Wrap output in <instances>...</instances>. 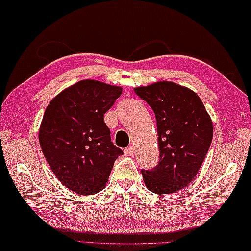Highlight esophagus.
Segmentation results:
<instances>
[{"mask_svg":"<svg viewBox=\"0 0 251 251\" xmlns=\"http://www.w3.org/2000/svg\"><path fill=\"white\" fill-rule=\"evenodd\" d=\"M123 152H125L126 155H133L134 153V148L132 146H130L128 148H126L125 150H123Z\"/></svg>","mask_w":251,"mask_h":251,"instance_id":"34e87169","label":"esophagus"}]
</instances>
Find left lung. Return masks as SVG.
<instances>
[{
	"label": "left lung",
	"mask_w": 251,
	"mask_h": 251,
	"mask_svg": "<svg viewBox=\"0 0 251 251\" xmlns=\"http://www.w3.org/2000/svg\"><path fill=\"white\" fill-rule=\"evenodd\" d=\"M155 113L160 160L142 170L149 191L171 194L187 186L203 164L213 139V123L200 97L188 88L159 81L134 88Z\"/></svg>",
	"instance_id": "obj_1"
}]
</instances>
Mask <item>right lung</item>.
I'll return each mask as SVG.
<instances>
[{"label": "right lung", "mask_w": 251, "mask_h": 251, "mask_svg": "<svg viewBox=\"0 0 251 251\" xmlns=\"http://www.w3.org/2000/svg\"><path fill=\"white\" fill-rule=\"evenodd\" d=\"M121 94V87L87 79L66 88L45 110L38 133L44 156L58 181L77 194L102 191L123 154L103 119Z\"/></svg>", "instance_id": "add662e5"}]
</instances>
